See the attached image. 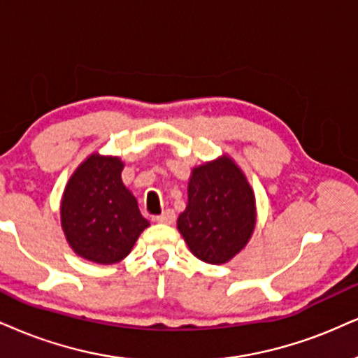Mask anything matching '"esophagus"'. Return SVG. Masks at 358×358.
Masks as SVG:
<instances>
[{
	"mask_svg": "<svg viewBox=\"0 0 358 358\" xmlns=\"http://www.w3.org/2000/svg\"><path fill=\"white\" fill-rule=\"evenodd\" d=\"M156 220L161 224H172L176 220V213L172 209L162 210V214L156 215Z\"/></svg>",
	"mask_w": 358,
	"mask_h": 358,
	"instance_id": "esophagus-1",
	"label": "esophagus"
}]
</instances>
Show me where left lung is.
<instances>
[{
  "instance_id": "left-lung-1",
  "label": "left lung",
  "mask_w": 358,
  "mask_h": 358,
  "mask_svg": "<svg viewBox=\"0 0 358 358\" xmlns=\"http://www.w3.org/2000/svg\"><path fill=\"white\" fill-rule=\"evenodd\" d=\"M255 227V197L229 156L192 169L186 210L178 229L189 250L207 264H226L244 249Z\"/></svg>"
}]
</instances>
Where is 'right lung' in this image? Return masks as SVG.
Listing matches in <instances>:
<instances>
[{"label":"right lung","instance_id":"right-lung-1","mask_svg":"<svg viewBox=\"0 0 358 358\" xmlns=\"http://www.w3.org/2000/svg\"><path fill=\"white\" fill-rule=\"evenodd\" d=\"M124 162L94 152L74 171L61 201V227L79 257L91 262L122 260L149 222L122 184Z\"/></svg>","mask_w":358,"mask_h":358}]
</instances>
